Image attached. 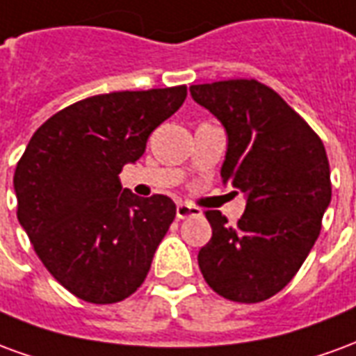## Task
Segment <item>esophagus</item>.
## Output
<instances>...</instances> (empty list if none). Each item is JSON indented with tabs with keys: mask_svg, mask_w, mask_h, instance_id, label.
Here are the masks:
<instances>
[{
	"mask_svg": "<svg viewBox=\"0 0 356 356\" xmlns=\"http://www.w3.org/2000/svg\"><path fill=\"white\" fill-rule=\"evenodd\" d=\"M202 209L188 206V204H179L177 206V219H186V217H200Z\"/></svg>",
	"mask_w": 356,
	"mask_h": 356,
	"instance_id": "34e87169",
	"label": "esophagus"
}]
</instances>
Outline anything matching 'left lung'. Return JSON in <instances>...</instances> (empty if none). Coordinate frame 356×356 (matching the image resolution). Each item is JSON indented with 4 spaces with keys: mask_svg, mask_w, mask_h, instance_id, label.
<instances>
[{
    "mask_svg": "<svg viewBox=\"0 0 356 356\" xmlns=\"http://www.w3.org/2000/svg\"><path fill=\"white\" fill-rule=\"evenodd\" d=\"M225 125L221 179L246 194L238 223L208 209L211 240L198 252L204 280L225 299L259 303L296 276L322 229L332 198L326 148L275 89L257 80L191 86Z\"/></svg>",
    "mask_w": 356,
    "mask_h": 356,
    "instance_id": "8db88e82",
    "label": "left lung"
}]
</instances>
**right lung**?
<instances>
[{"mask_svg": "<svg viewBox=\"0 0 356 356\" xmlns=\"http://www.w3.org/2000/svg\"><path fill=\"white\" fill-rule=\"evenodd\" d=\"M185 99L186 86L93 95L53 114L20 156L17 217L76 298L110 305L145 282L177 208L163 194L135 196L118 175Z\"/></svg>", "mask_w": 356, "mask_h": 356, "instance_id": "add662e5", "label": "right lung"}]
</instances>
